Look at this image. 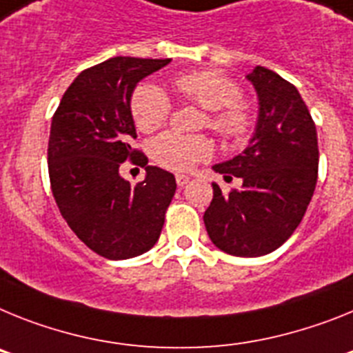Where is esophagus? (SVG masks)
<instances>
[{
	"label": "esophagus",
	"mask_w": 353,
	"mask_h": 353,
	"mask_svg": "<svg viewBox=\"0 0 353 353\" xmlns=\"http://www.w3.org/2000/svg\"><path fill=\"white\" fill-rule=\"evenodd\" d=\"M188 181H190V177L185 176V174H176V183H177V186H185L186 183H188Z\"/></svg>",
	"instance_id": "1"
}]
</instances>
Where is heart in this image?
Here are the masks:
<instances>
[{
	"label": "heart",
	"mask_w": 353,
	"mask_h": 353,
	"mask_svg": "<svg viewBox=\"0 0 353 353\" xmlns=\"http://www.w3.org/2000/svg\"><path fill=\"white\" fill-rule=\"evenodd\" d=\"M181 97L206 110L202 125H208L220 139L241 142L250 131L249 112L240 104L241 88L216 70L186 72L174 81ZM131 115L140 131L151 133L167 122L170 99L161 87L142 83L131 97ZM152 159L172 170H192L199 161L210 158L213 145L201 134L163 133L151 142Z\"/></svg>",
	"instance_id": "b5f03b06"
}]
</instances>
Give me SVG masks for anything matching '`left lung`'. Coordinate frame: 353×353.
Returning a JSON list of instances; mask_svg holds the SVG:
<instances>
[{
    "instance_id": "left-lung-1",
    "label": "left lung",
    "mask_w": 353,
    "mask_h": 353,
    "mask_svg": "<svg viewBox=\"0 0 353 353\" xmlns=\"http://www.w3.org/2000/svg\"><path fill=\"white\" fill-rule=\"evenodd\" d=\"M247 79L259 101L256 131L241 154L213 167L243 185L223 195L213 183L204 225L223 252L257 257L279 249L304 219L318 179V137L290 81L261 65Z\"/></svg>"
}]
</instances>
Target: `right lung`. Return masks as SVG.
<instances>
[{"label":"right lung","instance_id":"1","mask_svg":"<svg viewBox=\"0 0 353 353\" xmlns=\"http://www.w3.org/2000/svg\"><path fill=\"white\" fill-rule=\"evenodd\" d=\"M170 58L115 57L70 83L51 121L49 181L57 206L79 240L106 259H130L158 241L176 177L147 165L137 139L131 96ZM125 159L146 168L133 187L118 174Z\"/></svg>","mask_w":353,"mask_h":353}]
</instances>
